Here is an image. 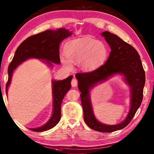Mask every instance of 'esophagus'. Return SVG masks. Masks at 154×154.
<instances>
[{
    "mask_svg": "<svg viewBox=\"0 0 154 154\" xmlns=\"http://www.w3.org/2000/svg\"><path fill=\"white\" fill-rule=\"evenodd\" d=\"M77 80L76 79H72V81H71V85H72V87H76L77 85Z\"/></svg>",
    "mask_w": 154,
    "mask_h": 154,
    "instance_id": "esophagus-1",
    "label": "esophagus"
}]
</instances>
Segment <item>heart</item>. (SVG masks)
<instances>
[{
	"mask_svg": "<svg viewBox=\"0 0 154 154\" xmlns=\"http://www.w3.org/2000/svg\"><path fill=\"white\" fill-rule=\"evenodd\" d=\"M65 51L67 57H61V63L67 69H71L72 63H79L81 69L91 71L100 66L109 55L106 44L89 36L69 42L65 45Z\"/></svg>",
	"mask_w": 154,
	"mask_h": 154,
	"instance_id": "b5f03b06",
	"label": "heart"
}]
</instances>
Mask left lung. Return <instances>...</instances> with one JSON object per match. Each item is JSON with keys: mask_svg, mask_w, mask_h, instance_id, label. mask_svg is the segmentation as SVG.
Returning a JSON list of instances; mask_svg holds the SVG:
<instances>
[{"mask_svg": "<svg viewBox=\"0 0 154 154\" xmlns=\"http://www.w3.org/2000/svg\"><path fill=\"white\" fill-rule=\"evenodd\" d=\"M110 45V53L106 63L93 71L77 73L78 88L81 91L84 120L91 129L100 132H112L125 128L134 116L143 99L146 82L140 55L136 49L116 35L104 31L101 33ZM116 74H122L131 90V107L129 114L122 122L108 125L99 122L94 114L90 91L99 82L106 81Z\"/></svg>", "mask_w": 154, "mask_h": 154, "instance_id": "left-lung-1", "label": "left lung"}]
</instances>
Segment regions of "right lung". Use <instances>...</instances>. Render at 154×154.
<instances>
[{
    "mask_svg": "<svg viewBox=\"0 0 154 154\" xmlns=\"http://www.w3.org/2000/svg\"><path fill=\"white\" fill-rule=\"evenodd\" d=\"M72 35V32L67 29L60 28L56 30H48L41 33L28 38L21 43L16 50L11 63L8 68V79L6 85V93L11 85L13 72L22 62L28 59L41 60L49 67H53V63L60 64V45L64 39ZM73 75L63 80H53L52 96L53 111L52 115L43 126L30 130L35 132H44L56 126L61 119V103L65 94L71 89V81Z\"/></svg>",
    "mask_w": 154,
    "mask_h": 154,
    "instance_id": "obj_1",
    "label": "right lung"
}]
</instances>
